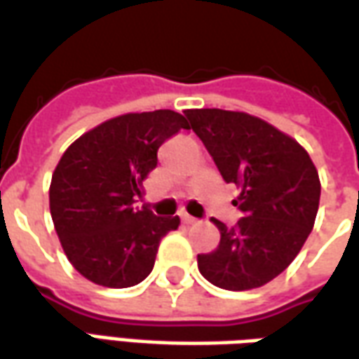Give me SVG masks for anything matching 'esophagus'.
I'll use <instances>...</instances> for the list:
<instances>
[{
    "mask_svg": "<svg viewBox=\"0 0 359 359\" xmlns=\"http://www.w3.org/2000/svg\"><path fill=\"white\" fill-rule=\"evenodd\" d=\"M182 222H184V224H195V222H197V218H193V216H189V215H182Z\"/></svg>",
    "mask_w": 359,
    "mask_h": 359,
    "instance_id": "1",
    "label": "esophagus"
}]
</instances>
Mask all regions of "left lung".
<instances>
[{"label":"left lung","mask_w":359,"mask_h":359,"mask_svg":"<svg viewBox=\"0 0 359 359\" xmlns=\"http://www.w3.org/2000/svg\"><path fill=\"white\" fill-rule=\"evenodd\" d=\"M226 184L240 187L243 216L220 230L215 251L197 255L201 274L218 288L251 290L276 278L313 230L321 197L317 168L302 144L245 111H184Z\"/></svg>","instance_id":"8db88e82"}]
</instances>
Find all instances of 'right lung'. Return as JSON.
I'll return each mask as SVG.
<instances>
[{"mask_svg": "<svg viewBox=\"0 0 359 359\" xmlns=\"http://www.w3.org/2000/svg\"><path fill=\"white\" fill-rule=\"evenodd\" d=\"M185 118L172 110L126 114L81 135L55 166L50 212L69 263L86 280L129 288L151 274L160 240L177 216L137 207L143 180L158 164L160 144Z\"/></svg>", "mask_w": 359, "mask_h": 359, "instance_id": "add662e5", "label": "right lung"}]
</instances>
